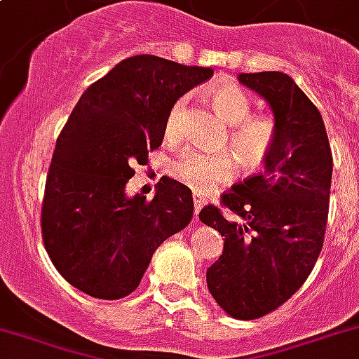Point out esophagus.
<instances>
[{
  "instance_id": "obj_1",
  "label": "esophagus",
  "mask_w": 359,
  "mask_h": 359,
  "mask_svg": "<svg viewBox=\"0 0 359 359\" xmlns=\"http://www.w3.org/2000/svg\"><path fill=\"white\" fill-rule=\"evenodd\" d=\"M205 201H207V199H205L203 196H199V194H194V212H196V216L199 215V210H201V207L205 205Z\"/></svg>"
}]
</instances>
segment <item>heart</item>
<instances>
[{
	"mask_svg": "<svg viewBox=\"0 0 359 359\" xmlns=\"http://www.w3.org/2000/svg\"><path fill=\"white\" fill-rule=\"evenodd\" d=\"M209 100L216 113L229 126V144L246 169H256L269 158L275 147L277 130L269 116H250L252 105L248 95L233 82L222 81L210 86ZM186 100L171 107L165 120V135L177 137L182 122ZM237 158L229 152H201L196 149L182 150L171 163V175L198 191H210L228 182L237 173Z\"/></svg>",
	"mask_w": 359,
	"mask_h": 359,
	"instance_id": "obj_1",
	"label": "heart"
}]
</instances>
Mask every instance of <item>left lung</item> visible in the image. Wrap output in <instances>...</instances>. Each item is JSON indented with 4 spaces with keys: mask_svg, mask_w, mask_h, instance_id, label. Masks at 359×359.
<instances>
[{
    "mask_svg": "<svg viewBox=\"0 0 359 359\" xmlns=\"http://www.w3.org/2000/svg\"><path fill=\"white\" fill-rule=\"evenodd\" d=\"M239 82L269 103L277 139L264 173L207 205L199 220L220 231L224 252L207 269V286L237 320L269 314L301 288L324 245L333 158L322 114L292 76L241 73Z\"/></svg>",
    "mask_w": 359,
    "mask_h": 359,
    "instance_id": "8db88e82",
    "label": "left lung"
}]
</instances>
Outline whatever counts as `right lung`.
I'll return each instance as SVG.
<instances>
[{"label":"right lung","mask_w":359,"mask_h":359,"mask_svg":"<svg viewBox=\"0 0 359 359\" xmlns=\"http://www.w3.org/2000/svg\"><path fill=\"white\" fill-rule=\"evenodd\" d=\"M210 76L141 54L84 90L56 141L41 210L46 252L71 286L97 299L130 295L156 248L188 226V186L163 177L147 201L128 198L126 184L163 141L171 107Z\"/></svg>","instance_id":"right-lung-1"}]
</instances>
